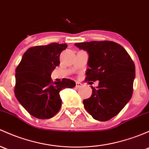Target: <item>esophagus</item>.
I'll return each mask as SVG.
<instances>
[{
    "mask_svg": "<svg viewBox=\"0 0 149 149\" xmlns=\"http://www.w3.org/2000/svg\"><path fill=\"white\" fill-rule=\"evenodd\" d=\"M76 87L77 88H80L82 87V84L80 82H76Z\"/></svg>",
    "mask_w": 149,
    "mask_h": 149,
    "instance_id": "esophagus-1",
    "label": "esophagus"
}]
</instances>
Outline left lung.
<instances>
[{"instance_id": "8db88e82", "label": "left lung", "mask_w": 149, "mask_h": 149, "mask_svg": "<svg viewBox=\"0 0 149 149\" xmlns=\"http://www.w3.org/2000/svg\"><path fill=\"white\" fill-rule=\"evenodd\" d=\"M75 45L89 55L86 81H99L96 88L91 86V96L83 101L84 107L94 119L109 120L132 96L134 63L125 48L115 42L91 41Z\"/></svg>"}]
</instances>
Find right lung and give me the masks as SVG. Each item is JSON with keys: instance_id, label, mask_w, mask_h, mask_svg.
<instances>
[{"instance_id": "add662e5", "label": "right lung", "mask_w": 149, "mask_h": 149, "mask_svg": "<svg viewBox=\"0 0 149 149\" xmlns=\"http://www.w3.org/2000/svg\"><path fill=\"white\" fill-rule=\"evenodd\" d=\"M66 43H53L29 48L15 70L14 92L18 102L33 116L40 119L54 117L61 107L59 92L73 88L76 83L63 79L53 82L51 75L60 65V55Z\"/></svg>"}]
</instances>
